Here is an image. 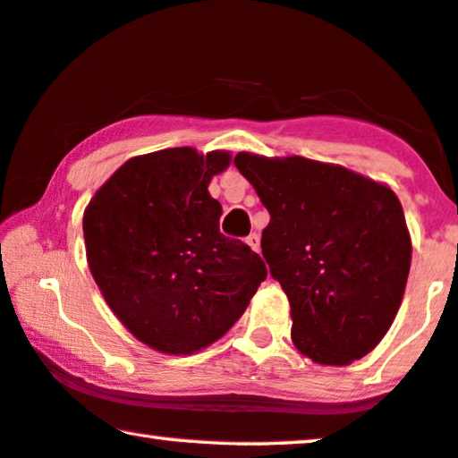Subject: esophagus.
I'll list each match as a JSON object with an SVG mask.
<instances>
[{"mask_svg":"<svg viewBox=\"0 0 458 458\" xmlns=\"http://www.w3.org/2000/svg\"><path fill=\"white\" fill-rule=\"evenodd\" d=\"M246 243H248V246H250V248H252V250H254V252H260V237H259V235H256V233H252V235H248V237H246Z\"/></svg>","mask_w":458,"mask_h":458,"instance_id":"esophagus-1","label":"esophagus"}]
</instances>
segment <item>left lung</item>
<instances>
[{
	"mask_svg": "<svg viewBox=\"0 0 458 458\" xmlns=\"http://www.w3.org/2000/svg\"><path fill=\"white\" fill-rule=\"evenodd\" d=\"M233 162L271 215L260 246L290 300L293 346L318 365L362 359L390 329L409 279L396 193L302 156L240 152Z\"/></svg>",
	"mask_w": 458,
	"mask_h": 458,
	"instance_id": "obj_1",
	"label": "left lung"
}]
</instances>
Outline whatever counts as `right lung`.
<instances>
[{"label": "right lung", "mask_w": 458, "mask_h": 458, "mask_svg": "<svg viewBox=\"0 0 458 458\" xmlns=\"http://www.w3.org/2000/svg\"><path fill=\"white\" fill-rule=\"evenodd\" d=\"M229 162L221 149L135 156L85 208L87 262L106 304L158 352L210 346L267 279L260 256L218 229L223 208L208 183Z\"/></svg>", "instance_id": "right-lung-1"}]
</instances>
